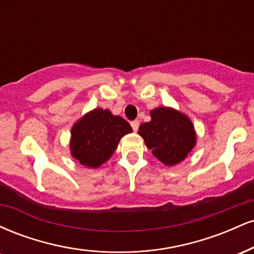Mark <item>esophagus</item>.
Segmentation results:
<instances>
[{
    "label": "esophagus",
    "mask_w": 254,
    "mask_h": 254,
    "mask_svg": "<svg viewBox=\"0 0 254 254\" xmlns=\"http://www.w3.org/2000/svg\"><path fill=\"white\" fill-rule=\"evenodd\" d=\"M131 127H132V129H133V131H136L138 130V127H139V122L138 121H133V122H131Z\"/></svg>",
    "instance_id": "esophagus-1"
}]
</instances>
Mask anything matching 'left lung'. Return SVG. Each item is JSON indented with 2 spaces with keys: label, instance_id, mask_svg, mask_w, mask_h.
<instances>
[{
  "label": "left lung",
  "instance_id": "obj_1",
  "mask_svg": "<svg viewBox=\"0 0 254 254\" xmlns=\"http://www.w3.org/2000/svg\"><path fill=\"white\" fill-rule=\"evenodd\" d=\"M150 117V122L138 127V135L144 139L148 149L168 167L183 162L197 143V133L191 119L168 106L151 110Z\"/></svg>",
  "mask_w": 254,
  "mask_h": 254
}]
</instances>
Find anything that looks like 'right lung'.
<instances>
[{
  "label": "right lung",
  "mask_w": 254,
  "mask_h": 254,
  "mask_svg": "<svg viewBox=\"0 0 254 254\" xmlns=\"http://www.w3.org/2000/svg\"><path fill=\"white\" fill-rule=\"evenodd\" d=\"M130 132V124L110 110L89 111L71 127V156L84 167L99 168L112 156L122 137Z\"/></svg>",
  "instance_id": "obj_1"
}]
</instances>
